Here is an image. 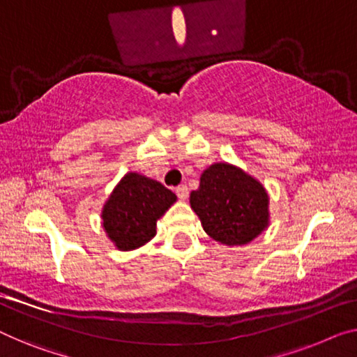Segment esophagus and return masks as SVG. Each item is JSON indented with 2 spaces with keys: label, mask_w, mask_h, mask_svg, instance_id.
<instances>
[{
  "label": "esophagus",
  "mask_w": 357,
  "mask_h": 357,
  "mask_svg": "<svg viewBox=\"0 0 357 357\" xmlns=\"http://www.w3.org/2000/svg\"><path fill=\"white\" fill-rule=\"evenodd\" d=\"M176 195L179 197L181 200H185V199H188V195H189V189H188V185H179V188H176Z\"/></svg>",
  "instance_id": "esophagus-1"
}]
</instances>
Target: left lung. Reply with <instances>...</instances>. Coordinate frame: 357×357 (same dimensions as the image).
<instances>
[{"label": "left lung", "instance_id": "obj_1", "mask_svg": "<svg viewBox=\"0 0 357 357\" xmlns=\"http://www.w3.org/2000/svg\"><path fill=\"white\" fill-rule=\"evenodd\" d=\"M189 202L204 231L222 245H247L269 226L264 185L236 165H210Z\"/></svg>", "mask_w": 357, "mask_h": 357}]
</instances>
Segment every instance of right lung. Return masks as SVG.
Listing matches in <instances>:
<instances>
[{
	"mask_svg": "<svg viewBox=\"0 0 357 357\" xmlns=\"http://www.w3.org/2000/svg\"><path fill=\"white\" fill-rule=\"evenodd\" d=\"M178 197L155 179L126 173L102 206V227L120 252H130L152 241L157 221Z\"/></svg>",
	"mask_w": 357,
	"mask_h": 357,
	"instance_id": "obj_1",
	"label": "right lung"
}]
</instances>
